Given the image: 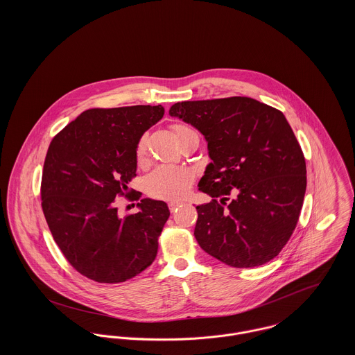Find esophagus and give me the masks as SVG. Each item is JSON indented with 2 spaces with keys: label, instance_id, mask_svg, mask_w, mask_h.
<instances>
[{
  "label": "esophagus",
  "instance_id": "34e87169",
  "mask_svg": "<svg viewBox=\"0 0 355 355\" xmlns=\"http://www.w3.org/2000/svg\"><path fill=\"white\" fill-rule=\"evenodd\" d=\"M180 205H182V202H179V201H172V202L168 203V206H169V210H171V211H175Z\"/></svg>",
  "mask_w": 355,
  "mask_h": 355
}]
</instances>
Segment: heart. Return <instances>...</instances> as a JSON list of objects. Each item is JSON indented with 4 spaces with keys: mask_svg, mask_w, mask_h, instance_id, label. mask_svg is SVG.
<instances>
[{
    "mask_svg": "<svg viewBox=\"0 0 355 355\" xmlns=\"http://www.w3.org/2000/svg\"><path fill=\"white\" fill-rule=\"evenodd\" d=\"M172 131L176 141L186 135L197 134L190 125L173 124ZM148 155V137L142 135L135 146V158L138 164H145ZM196 180V175L190 168L176 165H159L146 176V193L157 200L178 201L184 198Z\"/></svg>",
    "mask_w": 355,
    "mask_h": 355,
    "instance_id": "obj_1",
    "label": "heart"
}]
</instances>
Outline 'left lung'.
Here are the masks:
<instances>
[{
	"instance_id": "8db88e82",
	"label": "left lung",
	"mask_w": 355,
	"mask_h": 355,
	"mask_svg": "<svg viewBox=\"0 0 355 355\" xmlns=\"http://www.w3.org/2000/svg\"><path fill=\"white\" fill-rule=\"evenodd\" d=\"M171 116L196 127L211 162L200 190L194 235L203 252L234 268L273 259L290 241L306 191V162L284 114L249 97L178 102Z\"/></svg>"
}]
</instances>
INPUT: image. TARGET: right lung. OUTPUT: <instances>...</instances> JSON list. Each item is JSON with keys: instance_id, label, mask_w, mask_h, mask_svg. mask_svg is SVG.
Masks as SVG:
<instances>
[{"instance_id": "add662e5", "label": "right lung", "mask_w": 355, "mask_h": 355, "mask_svg": "<svg viewBox=\"0 0 355 355\" xmlns=\"http://www.w3.org/2000/svg\"><path fill=\"white\" fill-rule=\"evenodd\" d=\"M164 116L161 105L94 107L80 113L46 153L41 198L51 235L67 261L98 283L127 282L152 265L169 217L166 203L141 200L120 218L114 200L130 194L138 139Z\"/></svg>"}]
</instances>
